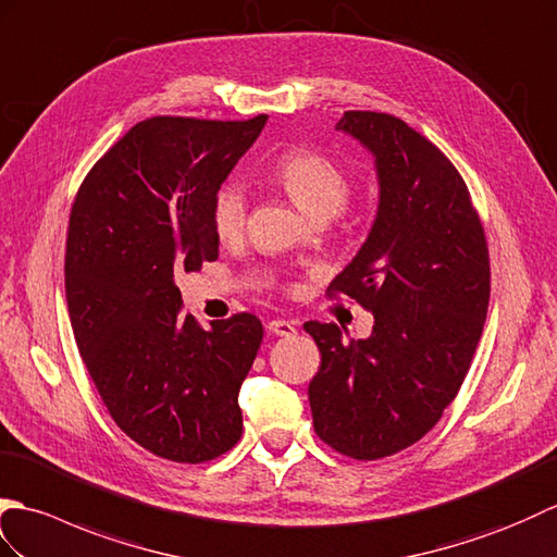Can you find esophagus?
Masks as SVG:
<instances>
[{"mask_svg":"<svg viewBox=\"0 0 557 557\" xmlns=\"http://www.w3.org/2000/svg\"><path fill=\"white\" fill-rule=\"evenodd\" d=\"M267 329H269V333H274V336H283V338H288L295 333V324L286 319H271Z\"/></svg>","mask_w":557,"mask_h":557,"instance_id":"obj_1","label":"esophagus"}]
</instances>
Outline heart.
<instances>
[{"instance_id": "1", "label": "heart", "mask_w": 557, "mask_h": 557, "mask_svg": "<svg viewBox=\"0 0 557 557\" xmlns=\"http://www.w3.org/2000/svg\"><path fill=\"white\" fill-rule=\"evenodd\" d=\"M271 176L290 195L307 216H333L350 197V176L336 159L317 150L286 152L271 169ZM247 214V197L240 185L226 183L214 197L212 226L221 243H233L243 236Z\"/></svg>"}]
</instances>
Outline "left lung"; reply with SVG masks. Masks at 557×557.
<instances>
[{
  "label": "left lung",
  "mask_w": 557,
  "mask_h": 557,
  "mask_svg": "<svg viewBox=\"0 0 557 557\" xmlns=\"http://www.w3.org/2000/svg\"><path fill=\"white\" fill-rule=\"evenodd\" d=\"M336 131L374 157L379 207L329 290L374 329L343 341L336 324L307 321L321 352L307 395L321 441L379 460L429 434L460 391L488 310V247L462 176L424 135L376 111H345Z\"/></svg>",
  "instance_id": "8db88e82"
}]
</instances>
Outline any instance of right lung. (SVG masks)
Segmentation results:
<instances>
[{
	"label": "right lung",
	"instance_id": "right-lung-1",
	"mask_svg": "<svg viewBox=\"0 0 557 557\" xmlns=\"http://www.w3.org/2000/svg\"><path fill=\"white\" fill-rule=\"evenodd\" d=\"M267 116L135 123L85 176L71 209L66 302L109 414L138 446L207 462L243 434L240 383L264 329L252 314L181 312V271L219 257L212 207Z\"/></svg>",
	"mask_w": 557,
	"mask_h": 557
}]
</instances>
